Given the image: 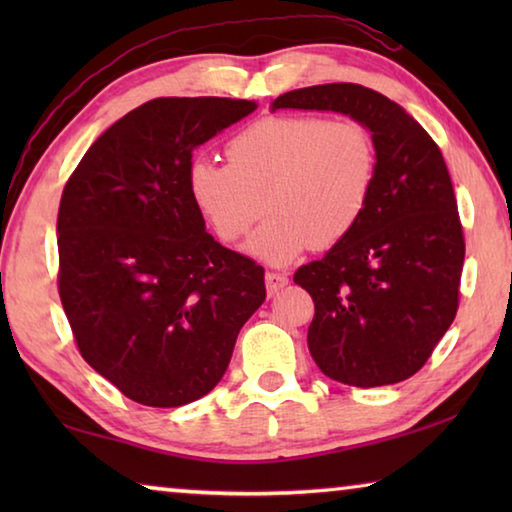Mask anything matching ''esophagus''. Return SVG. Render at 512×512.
<instances>
[{
  "label": "esophagus",
  "mask_w": 512,
  "mask_h": 512,
  "mask_svg": "<svg viewBox=\"0 0 512 512\" xmlns=\"http://www.w3.org/2000/svg\"><path fill=\"white\" fill-rule=\"evenodd\" d=\"M289 284V277L287 273H275V271H268L266 273V291L268 296H275L277 291H282L284 287Z\"/></svg>",
  "instance_id": "obj_1"
}]
</instances>
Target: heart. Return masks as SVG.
Here are the masks:
<instances>
[{"mask_svg":"<svg viewBox=\"0 0 512 512\" xmlns=\"http://www.w3.org/2000/svg\"><path fill=\"white\" fill-rule=\"evenodd\" d=\"M228 158L194 160L189 192L225 244L246 237L268 207L248 244L268 264L343 244L368 212L379 171L370 126L318 115L257 119L232 137Z\"/></svg>","mask_w":512,"mask_h":512,"instance_id":"obj_1","label":"heart"}]
</instances>
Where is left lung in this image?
Listing matches in <instances>:
<instances>
[{
  "label": "left lung",
  "instance_id": "8db88e82",
  "mask_svg": "<svg viewBox=\"0 0 512 512\" xmlns=\"http://www.w3.org/2000/svg\"><path fill=\"white\" fill-rule=\"evenodd\" d=\"M273 108L334 110L375 133V194L357 230L293 282L316 314L307 343L329 379L397 384L429 361L458 311L465 237L438 144L402 106L357 83L293 90Z\"/></svg>",
  "mask_w": 512,
  "mask_h": 512
}]
</instances>
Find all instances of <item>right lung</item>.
<instances>
[{
  "label": "right lung",
  "instance_id": "add662e5",
  "mask_svg": "<svg viewBox=\"0 0 512 512\" xmlns=\"http://www.w3.org/2000/svg\"><path fill=\"white\" fill-rule=\"evenodd\" d=\"M255 108L223 97L146 101L65 183L60 302L81 357L137 404L173 409L210 393L266 300L264 268L205 232L189 192L196 146Z\"/></svg>",
  "mask_w": 512,
  "mask_h": 512
}]
</instances>
